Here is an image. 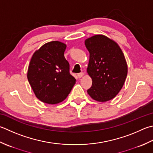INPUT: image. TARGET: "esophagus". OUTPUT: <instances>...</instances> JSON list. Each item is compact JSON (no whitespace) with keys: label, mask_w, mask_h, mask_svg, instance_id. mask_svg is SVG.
<instances>
[{"label":"esophagus","mask_w":153,"mask_h":153,"mask_svg":"<svg viewBox=\"0 0 153 153\" xmlns=\"http://www.w3.org/2000/svg\"><path fill=\"white\" fill-rule=\"evenodd\" d=\"M83 75H84V74H83V73L77 74V77H78L79 78H81V77H82L83 76Z\"/></svg>","instance_id":"esophagus-1"}]
</instances>
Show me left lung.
<instances>
[{"instance_id":"left-lung-1","label":"left lung","mask_w":153,"mask_h":153,"mask_svg":"<svg viewBox=\"0 0 153 153\" xmlns=\"http://www.w3.org/2000/svg\"><path fill=\"white\" fill-rule=\"evenodd\" d=\"M85 45L89 52L87 72L92 79L88 90L89 96L99 102L116 97L127 76V64L120 46L103 34L87 38Z\"/></svg>"}]
</instances>
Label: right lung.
<instances>
[{
	"label": "right lung",
	"mask_w": 153,
	"mask_h": 153,
	"mask_svg": "<svg viewBox=\"0 0 153 153\" xmlns=\"http://www.w3.org/2000/svg\"><path fill=\"white\" fill-rule=\"evenodd\" d=\"M65 48L62 42H49L35 51L30 62L27 78L36 97L45 103L65 100L76 83L64 56Z\"/></svg>",
	"instance_id": "right-lung-1"
}]
</instances>
